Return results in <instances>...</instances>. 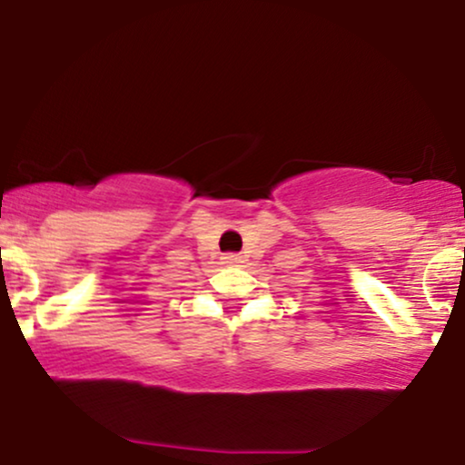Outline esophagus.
<instances>
[{
	"label": "esophagus",
	"mask_w": 465,
	"mask_h": 465,
	"mask_svg": "<svg viewBox=\"0 0 465 465\" xmlns=\"http://www.w3.org/2000/svg\"><path fill=\"white\" fill-rule=\"evenodd\" d=\"M223 263H227V266H238V263H242V255H238V252H227V255L223 257Z\"/></svg>",
	"instance_id": "obj_1"
}]
</instances>
